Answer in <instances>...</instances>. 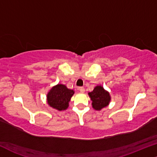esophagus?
Instances as JSON below:
<instances>
[{"instance_id": "1", "label": "esophagus", "mask_w": 157, "mask_h": 157, "mask_svg": "<svg viewBox=\"0 0 157 157\" xmlns=\"http://www.w3.org/2000/svg\"><path fill=\"white\" fill-rule=\"evenodd\" d=\"M77 89H78V90H80L81 93H84L85 92V88H83V87H79V88Z\"/></svg>"}]
</instances>
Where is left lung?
<instances>
[{
	"mask_svg": "<svg viewBox=\"0 0 157 157\" xmlns=\"http://www.w3.org/2000/svg\"><path fill=\"white\" fill-rule=\"evenodd\" d=\"M92 101L93 108L96 110H101L107 106L111 101V96L108 91L105 90L101 85H97L92 92L88 93Z\"/></svg>",
	"mask_w": 157,
	"mask_h": 157,
	"instance_id": "left-lung-1",
	"label": "left lung"
}]
</instances>
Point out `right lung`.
Here are the masks:
<instances>
[{"mask_svg": "<svg viewBox=\"0 0 157 157\" xmlns=\"http://www.w3.org/2000/svg\"><path fill=\"white\" fill-rule=\"evenodd\" d=\"M74 93L75 91L67 88L66 85L58 84L53 86L48 93V104L55 109L65 110L68 108L69 102Z\"/></svg>", "mask_w": 157, "mask_h": 157, "instance_id": "1", "label": "right lung"}]
</instances>
